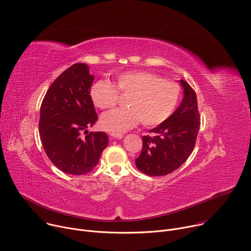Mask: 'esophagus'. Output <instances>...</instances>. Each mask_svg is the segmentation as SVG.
<instances>
[{
  "mask_svg": "<svg viewBox=\"0 0 251 251\" xmlns=\"http://www.w3.org/2000/svg\"><path fill=\"white\" fill-rule=\"evenodd\" d=\"M109 137H110V139H121L123 137V135L119 134V133H110Z\"/></svg>",
  "mask_w": 251,
  "mask_h": 251,
  "instance_id": "34e87169",
  "label": "esophagus"
}]
</instances>
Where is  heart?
Instances as JSON below:
<instances>
[{"instance_id": "1", "label": "heart", "mask_w": 251, "mask_h": 251, "mask_svg": "<svg viewBox=\"0 0 251 251\" xmlns=\"http://www.w3.org/2000/svg\"><path fill=\"white\" fill-rule=\"evenodd\" d=\"M115 79V84L98 80L90 89L94 105L102 110L114 108L119 103L120 93L128 95L127 107L101 117V126L107 131L126 132L140 121L146 127L158 126L173 114L180 98V85L150 71H125L118 74Z\"/></svg>"}]
</instances>
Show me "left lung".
<instances>
[{
    "label": "left lung",
    "instance_id": "1",
    "mask_svg": "<svg viewBox=\"0 0 251 251\" xmlns=\"http://www.w3.org/2000/svg\"><path fill=\"white\" fill-rule=\"evenodd\" d=\"M184 99L180 107L162 124L143 136V148L136 167L148 176H166L180 168L192 154L201 125L197 94L181 79Z\"/></svg>",
    "mask_w": 251,
    "mask_h": 251
}]
</instances>
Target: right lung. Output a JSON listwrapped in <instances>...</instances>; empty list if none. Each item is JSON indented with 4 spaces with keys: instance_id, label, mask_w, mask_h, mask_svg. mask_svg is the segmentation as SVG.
I'll return each instance as SVG.
<instances>
[{
    "instance_id": "obj_1",
    "label": "right lung",
    "mask_w": 251,
    "mask_h": 251,
    "mask_svg": "<svg viewBox=\"0 0 251 251\" xmlns=\"http://www.w3.org/2000/svg\"><path fill=\"white\" fill-rule=\"evenodd\" d=\"M93 79L86 64L75 63L51 83L42 102L43 147L51 163L66 174L91 172L108 145L105 132L87 131L98 119L90 96Z\"/></svg>"
}]
</instances>
